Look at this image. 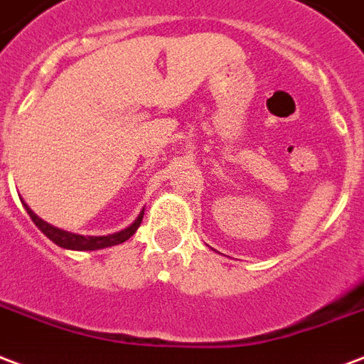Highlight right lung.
<instances>
[{"label":"right lung","instance_id":"right-lung-1","mask_svg":"<svg viewBox=\"0 0 364 364\" xmlns=\"http://www.w3.org/2000/svg\"><path fill=\"white\" fill-rule=\"evenodd\" d=\"M24 209L32 218V223L36 224L38 228L46 234V236L57 244L59 247H65V250H75V251H95V250H103V247H111V245H119L122 242H127L128 237L132 236L134 232L138 230V226L141 224V218H144V209L141 213L136 217L130 226H127L124 230L114 232V234H109V236H80V234H73V232L61 230V228H55L51 226L46 220L38 217L36 213L30 209L28 205L24 203Z\"/></svg>","mask_w":364,"mask_h":364}]
</instances>
